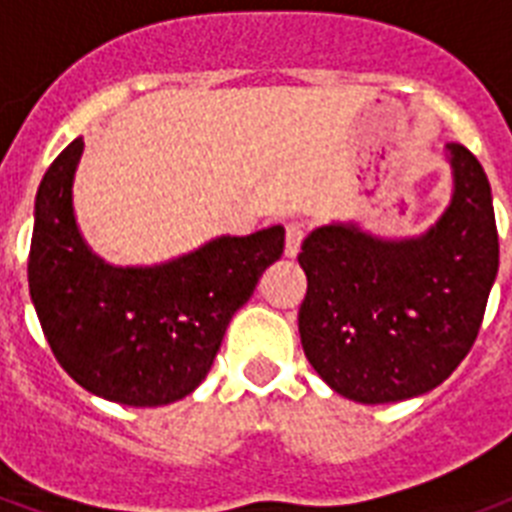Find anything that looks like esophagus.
<instances>
[{"label": "esophagus", "instance_id": "1", "mask_svg": "<svg viewBox=\"0 0 512 512\" xmlns=\"http://www.w3.org/2000/svg\"><path fill=\"white\" fill-rule=\"evenodd\" d=\"M304 236H307V229H304V223H289L286 226V255L296 257L299 255V249H302Z\"/></svg>", "mask_w": 512, "mask_h": 512}]
</instances>
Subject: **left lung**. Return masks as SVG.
Instances as JSON below:
<instances>
[{
	"label": "left lung",
	"instance_id": "left-lung-1",
	"mask_svg": "<svg viewBox=\"0 0 512 512\" xmlns=\"http://www.w3.org/2000/svg\"><path fill=\"white\" fill-rule=\"evenodd\" d=\"M448 150L453 200L424 236L382 242L330 223L302 244L304 354L351 401L393 403L437 388L479 336L500 265L495 208L474 153Z\"/></svg>",
	"mask_w": 512,
	"mask_h": 512
}]
</instances>
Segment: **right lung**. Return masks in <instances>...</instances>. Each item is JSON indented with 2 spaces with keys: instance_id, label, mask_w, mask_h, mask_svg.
<instances>
[{
  "instance_id": "add662e5",
  "label": "right lung",
  "mask_w": 512,
  "mask_h": 512,
  "mask_svg": "<svg viewBox=\"0 0 512 512\" xmlns=\"http://www.w3.org/2000/svg\"><path fill=\"white\" fill-rule=\"evenodd\" d=\"M77 137L54 158L36 195L28 286L64 372L124 406L174 403L205 380L234 312L283 255V229L221 236L156 268H114L77 231Z\"/></svg>"
}]
</instances>
